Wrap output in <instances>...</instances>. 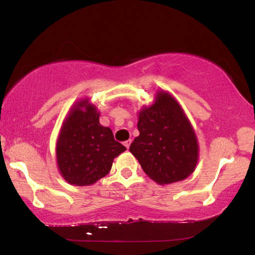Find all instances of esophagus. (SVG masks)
Here are the masks:
<instances>
[{"mask_svg": "<svg viewBox=\"0 0 255 255\" xmlns=\"http://www.w3.org/2000/svg\"><path fill=\"white\" fill-rule=\"evenodd\" d=\"M131 142H132L131 139H128V140L124 141V146H125V147H127V148L128 149V147H130V145H131Z\"/></svg>", "mask_w": 255, "mask_h": 255, "instance_id": "esophagus-1", "label": "esophagus"}]
</instances>
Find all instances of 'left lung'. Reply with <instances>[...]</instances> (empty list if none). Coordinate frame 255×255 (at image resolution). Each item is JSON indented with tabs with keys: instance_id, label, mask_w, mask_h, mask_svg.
<instances>
[{
	"instance_id": "8db88e82",
	"label": "left lung",
	"mask_w": 255,
	"mask_h": 255,
	"mask_svg": "<svg viewBox=\"0 0 255 255\" xmlns=\"http://www.w3.org/2000/svg\"><path fill=\"white\" fill-rule=\"evenodd\" d=\"M139 135L130 152L149 179L165 186L187 179L196 168L198 141L182 107L165 90L138 113Z\"/></svg>"
}]
</instances>
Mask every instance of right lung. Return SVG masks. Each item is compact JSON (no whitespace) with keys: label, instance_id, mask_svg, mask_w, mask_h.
<instances>
[{"label":"right lung","instance_id":"1","mask_svg":"<svg viewBox=\"0 0 255 255\" xmlns=\"http://www.w3.org/2000/svg\"><path fill=\"white\" fill-rule=\"evenodd\" d=\"M125 149L111 128L100 124V111L86 97L62 122L55 148L58 169L69 184L90 186L110 172L114 159Z\"/></svg>","mask_w":255,"mask_h":255}]
</instances>
